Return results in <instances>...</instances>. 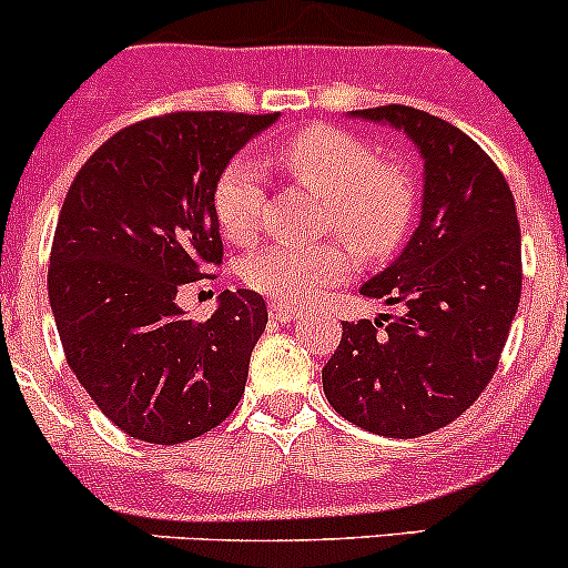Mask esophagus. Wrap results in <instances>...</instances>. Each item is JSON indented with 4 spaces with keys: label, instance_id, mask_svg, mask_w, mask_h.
<instances>
[{
    "label": "esophagus",
    "instance_id": "34e87169",
    "mask_svg": "<svg viewBox=\"0 0 568 568\" xmlns=\"http://www.w3.org/2000/svg\"><path fill=\"white\" fill-rule=\"evenodd\" d=\"M268 313H272V318L280 321V324H291V321L300 316V313H296L294 307L280 305V302H272V305H268Z\"/></svg>",
    "mask_w": 568,
    "mask_h": 568
}]
</instances>
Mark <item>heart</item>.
I'll list each match as a JSON object with an SVG mask.
<instances>
[{"instance_id": "heart-1", "label": "heart", "mask_w": 568, "mask_h": 568, "mask_svg": "<svg viewBox=\"0 0 568 568\" xmlns=\"http://www.w3.org/2000/svg\"><path fill=\"white\" fill-rule=\"evenodd\" d=\"M296 186L324 200L321 233L343 239L300 247L268 244L242 263V277L257 294L280 305H307L354 268V252L365 261L393 255L415 225L420 186L406 164L379 162V153L348 131L311 125L291 134L274 151ZM266 186L263 170L239 156L214 186V214L227 242L247 244L261 231Z\"/></svg>"}]
</instances>
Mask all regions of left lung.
<instances>
[{"label": "left lung", "instance_id": "1", "mask_svg": "<svg viewBox=\"0 0 568 568\" xmlns=\"http://www.w3.org/2000/svg\"><path fill=\"white\" fill-rule=\"evenodd\" d=\"M352 118L404 131L423 156L420 225L359 288L400 316L343 321L321 371L326 400L365 432L412 439L448 426L495 376L523 294L517 205L497 164L456 125L387 104Z\"/></svg>", "mask_w": 568, "mask_h": 568}]
</instances>
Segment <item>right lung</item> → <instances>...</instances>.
<instances>
[{
    "mask_svg": "<svg viewBox=\"0 0 568 568\" xmlns=\"http://www.w3.org/2000/svg\"><path fill=\"white\" fill-rule=\"evenodd\" d=\"M280 114L170 112L125 125L84 162L62 203L49 302L79 385L129 437L178 445L242 400L266 302L222 291L209 321L178 291L222 263L216 178Z\"/></svg>",
    "mask_w": 568,
    "mask_h": 568,
    "instance_id": "1",
    "label": "right lung"
}]
</instances>
